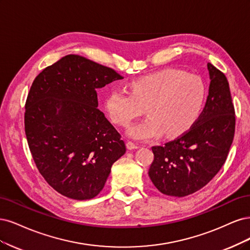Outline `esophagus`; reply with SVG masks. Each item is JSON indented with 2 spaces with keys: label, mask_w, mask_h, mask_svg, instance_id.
Instances as JSON below:
<instances>
[{
  "label": "esophagus",
  "mask_w": 250,
  "mask_h": 250,
  "mask_svg": "<svg viewBox=\"0 0 250 250\" xmlns=\"http://www.w3.org/2000/svg\"><path fill=\"white\" fill-rule=\"evenodd\" d=\"M126 147H127V149H130V150L139 148V146H137V144H135L134 142H132V141H127V142H126Z\"/></svg>",
  "instance_id": "34e87169"
}]
</instances>
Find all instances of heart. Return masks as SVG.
I'll use <instances>...</instances> for the list:
<instances>
[{
	"label": "heart",
	"instance_id": "obj_1",
	"mask_svg": "<svg viewBox=\"0 0 250 250\" xmlns=\"http://www.w3.org/2000/svg\"><path fill=\"white\" fill-rule=\"evenodd\" d=\"M206 98L201 79L180 69H163L135 80L131 92L123 88L111 91L104 106L112 122L126 125L142 114L147 118L128 126L127 134L137 140H149L164 132L178 136L195 123Z\"/></svg>",
	"mask_w": 250,
	"mask_h": 250
}]
</instances>
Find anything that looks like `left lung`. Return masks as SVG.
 I'll list each match as a JSON object with an SVG mask.
<instances>
[{"mask_svg": "<svg viewBox=\"0 0 250 250\" xmlns=\"http://www.w3.org/2000/svg\"><path fill=\"white\" fill-rule=\"evenodd\" d=\"M210 87L206 106L188 131L165 146H152L148 175L165 195L184 197L205 187L225 163L235 136L236 115L222 71L208 63Z\"/></svg>", "mask_w": 250, "mask_h": 250, "instance_id": "left-lung-1", "label": "left lung"}]
</instances>
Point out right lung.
<instances>
[{"mask_svg": "<svg viewBox=\"0 0 250 250\" xmlns=\"http://www.w3.org/2000/svg\"><path fill=\"white\" fill-rule=\"evenodd\" d=\"M124 79L110 67L67 55L35 78L25 104V132L40 174L60 194L95 197L125 152L116 128L98 108L96 89Z\"/></svg>", "mask_w": 250, "mask_h": 250, "instance_id": "obj_1", "label": "right lung"}]
</instances>
